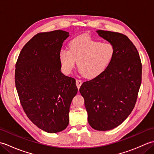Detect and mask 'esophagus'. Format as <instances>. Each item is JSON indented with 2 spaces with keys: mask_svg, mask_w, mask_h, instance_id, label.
Listing matches in <instances>:
<instances>
[{
  "mask_svg": "<svg viewBox=\"0 0 154 154\" xmlns=\"http://www.w3.org/2000/svg\"><path fill=\"white\" fill-rule=\"evenodd\" d=\"M81 84H82V81H81L79 79L76 80V85H77L78 89H79L81 85Z\"/></svg>",
  "mask_w": 154,
  "mask_h": 154,
  "instance_id": "1",
  "label": "esophagus"
}]
</instances>
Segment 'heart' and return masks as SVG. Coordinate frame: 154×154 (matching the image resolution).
<instances>
[{
	"label": "heart",
	"instance_id": "1",
	"mask_svg": "<svg viewBox=\"0 0 154 154\" xmlns=\"http://www.w3.org/2000/svg\"><path fill=\"white\" fill-rule=\"evenodd\" d=\"M69 50L61 49L60 60L62 70L70 73L76 63L79 71L87 78L100 74L112 61L114 49L109 43L94 40L89 35H80L72 40Z\"/></svg>",
	"mask_w": 154,
	"mask_h": 154
}]
</instances>
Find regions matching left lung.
I'll list each match as a JSON object with an SVG mask.
<instances>
[{
	"label": "left lung",
	"instance_id": "obj_1",
	"mask_svg": "<svg viewBox=\"0 0 154 154\" xmlns=\"http://www.w3.org/2000/svg\"><path fill=\"white\" fill-rule=\"evenodd\" d=\"M97 32L113 45L114 56L105 70L81 85L79 92L84 98L89 125L106 131L122 124L134 108L142 66L138 50L126 35Z\"/></svg>",
	"mask_w": 154,
	"mask_h": 154
}]
</instances>
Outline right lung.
<instances>
[{
    "mask_svg": "<svg viewBox=\"0 0 154 154\" xmlns=\"http://www.w3.org/2000/svg\"><path fill=\"white\" fill-rule=\"evenodd\" d=\"M69 35L60 30L37 34L23 47L16 63L15 85L23 109L48 133L66 128L70 104L78 91L74 78L61 71L60 52Z\"/></svg>",
    "mask_w": 154,
    "mask_h": 154,
    "instance_id": "1",
    "label": "right lung"
}]
</instances>
